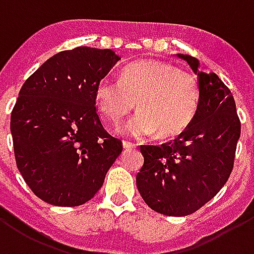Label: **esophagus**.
Masks as SVG:
<instances>
[{
  "label": "esophagus",
  "mask_w": 254,
  "mask_h": 254,
  "mask_svg": "<svg viewBox=\"0 0 254 254\" xmlns=\"http://www.w3.org/2000/svg\"><path fill=\"white\" fill-rule=\"evenodd\" d=\"M122 146H124V149H136V144H132V142H127V141H124L122 142Z\"/></svg>",
  "instance_id": "34e87169"
}]
</instances>
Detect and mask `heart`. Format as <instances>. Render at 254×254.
I'll return each mask as SVG.
<instances>
[{
    "mask_svg": "<svg viewBox=\"0 0 254 254\" xmlns=\"http://www.w3.org/2000/svg\"><path fill=\"white\" fill-rule=\"evenodd\" d=\"M200 89L196 76L160 60H141L122 71L121 80L102 78L95 87L101 112L114 125L137 105L140 112L122 133L129 137L179 136L196 116Z\"/></svg>",
    "mask_w": 254,
    "mask_h": 254,
    "instance_id": "b5f03b06",
    "label": "heart"
}]
</instances>
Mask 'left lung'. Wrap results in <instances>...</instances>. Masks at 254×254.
Returning a JSON list of instances; mask_svg holds the SVG:
<instances>
[{"label": "left lung", "instance_id": "8db88e82", "mask_svg": "<svg viewBox=\"0 0 254 254\" xmlns=\"http://www.w3.org/2000/svg\"><path fill=\"white\" fill-rule=\"evenodd\" d=\"M199 78L196 116L175 141L141 145L144 165L136 176L138 192L157 213L185 217L222 189L234 164L241 134L236 102L215 74L199 71V60L178 54Z\"/></svg>", "mask_w": 254, "mask_h": 254}]
</instances>
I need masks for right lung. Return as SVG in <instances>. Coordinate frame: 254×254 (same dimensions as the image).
<instances>
[{"label": "right lung", "instance_id": "add662e5", "mask_svg": "<svg viewBox=\"0 0 254 254\" xmlns=\"http://www.w3.org/2000/svg\"><path fill=\"white\" fill-rule=\"evenodd\" d=\"M120 59L112 50L62 51L20 90L10 116L17 168L47 203H86L121 155L122 142L103 129L95 110L97 83Z\"/></svg>", "mask_w": 254, "mask_h": 254}]
</instances>
